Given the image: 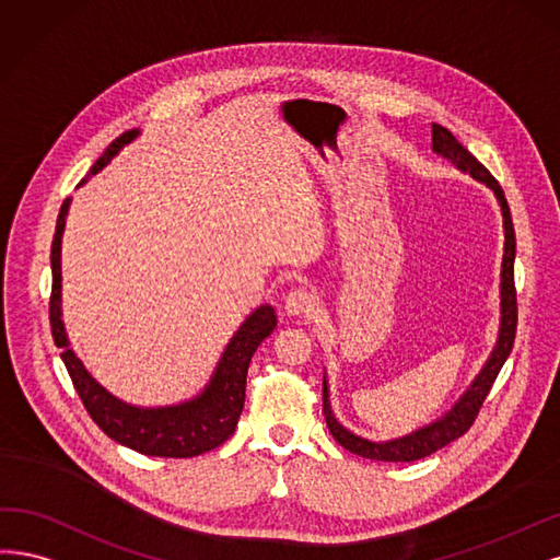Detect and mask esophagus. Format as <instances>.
<instances>
[{"instance_id": "1", "label": "esophagus", "mask_w": 560, "mask_h": 560, "mask_svg": "<svg viewBox=\"0 0 560 560\" xmlns=\"http://www.w3.org/2000/svg\"><path fill=\"white\" fill-rule=\"evenodd\" d=\"M283 306H285V312L291 314V316L310 314L314 306H316V295L312 291H306V288H293V291L285 295Z\"/></svg>"}]
</instances>
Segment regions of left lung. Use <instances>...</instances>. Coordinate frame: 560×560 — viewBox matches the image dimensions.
Masks as SVG:
<instances>
[{"label":"left lung","instance_id":"1","mask_svg":"<svg viewBox=\"0 0 560 560\" xmlns=\"http://www.w3.org/2000/svg\"><path fill=\"white\" fill-rule=\"evenodd\" d=\"M432 151L438 155L446 158L451 165H456L460 172H467L477 182H481L486 188H491L495 200L502 211V228H504V254H502V269H500V328H498V339L491 355L486 358L483 368L475 376V382L470 384L458 402L451 407L444 417L438 421H432L419 430L409 432V435L395 438L388 442H372L355 435L349 428L341 425L330 407V390H328V378L323 376V413H326V423L330 435L349 448L351 454L360 458H370V460H386V463H409V460H419L430 454H435L442 446L451 444L465 435L470 425L475 423L479 407L483 405L486 395H489L498 372L502 370L504 360H508L512 347H514V335H516V291H514V258H516V237H514V225H512V213L510 205L504 200V192L500 184L491 176V172L486 170L481 162L467 151L458 139L451 135L442 125L432 122Z\"/></svg>","mask_w":560,"mask_h":560}]
</instances>
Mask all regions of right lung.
I'll list each match as a JSON object with an SVG mask.
<instances>
[{
  "label": "right lung",
  "instance_id": "add662e5",
  "mask_svg": "<svg viewBox=\"0 0 560 560\" xmlns=\"http://www.w3.org/2000/svg\"><path fill=\"white\" fill-rule=\"evenodd\" d=\"M139 137V130L122 132L109 149L102 153L90 174H97ZM85 178L79 184L83 186ZM71 205V197L62 202L56 237L50 246V269H52V291H50V330L56 347L62 349V360L67 372L74 382V388L83 407L106 435L118 444L139 451L143 456H162V458H192L207 454V451L221 446L237 428L240 413L244 409L246 398V372L256 349L265 337L272 335L277 328L275 306L260 304L258 310L250 312L240 330L232 335L228 347L215 365L209 384L195 398L167 405V407H137L116 398L114 393L106 390L97 378L85 370V365L77 358L74 349L69 347V337L62 320V232L65 219Z\"/></svg>",
  "mask_w": 560,
  "mask_h": 560
}]
</instances>
